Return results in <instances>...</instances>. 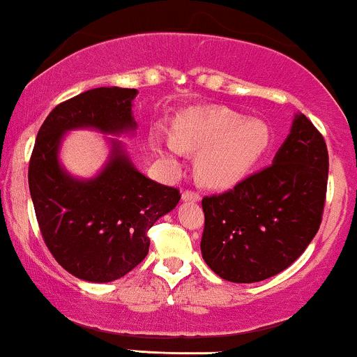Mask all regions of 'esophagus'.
<instances>
[{
  "label": "esophagus",
  "mask_w": 357,
  "mask_h": 357,
  "mask_svg": "<svg viewBox=\"0 0 357 357\" xmlns=\"http://www.w3.org/2000/svg\"><path fill=\"white\" fill-rule=\"evenodd\" d=\"M182 199H183V200H192V202H197V200L200 199V194H199L197 190L187 189V190H183Z\"/></svg>",
  "instance_id": "esophagus-1"
}]
</instances>
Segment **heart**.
<instances>
[{
	"mask_svg": "<svg viewBox=\"0 0 357 357\" xmlns=\"http://www.w3.org/2000/svg\"><path fill=\"white\" fill-rule=\"evenodd\" d=\"M270 145L265 123L222 107L189 111L177 119L174 135L153 138L155 150L170 157L199 151L195 168L200 180L211 187H229L246 177Z\"/></svg>",
	"mask_w": 357,
	"mask_h": 357,
	"instance_id": "1",
	"label": "heart"
}]
</instances>
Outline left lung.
<instances>
[{
  "label": "left lung",
  "instance_id": "obj_1",
  "mask_svg": "<svg viewBox=\"0 0 357 357\" xmlns=\"http://www.w3.org/2000/svg\"><path fill=\"white\" fill-rule=\"evenodd\" d=\"M327 177L326 139L297 114L271 165L202 199L207 266L234 283L261 282L290 266L317 234Z\"/></svg>",
  "mask_w": 357,
  "mask_h": 357
}]
</instances>
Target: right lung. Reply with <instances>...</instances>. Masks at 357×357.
Returning a JSON list of instances; mask_svg holds the SVG:
<instances>
[{
	"label": "right lung",
	"mask_w": 357,
	"mask_h": 357,
	"mask_svg": "<svg viewBox=\"0 0 357 357\" xmlns=\"http://www.w3.org/2000/svg\"><path fill=\"white\" fill-rule=\"evenodd\" d=\"M136 89L98 87L57 104L40 126L28 185L40 232L62 268L87 282H113L145 259L148 231L180 200V190L146 178L114 143L99 177L74 180L59 165L62 135L91 126L106 133L133 130Z\"/></svg>",
	"instance_id": "1"
}]
</instances>
